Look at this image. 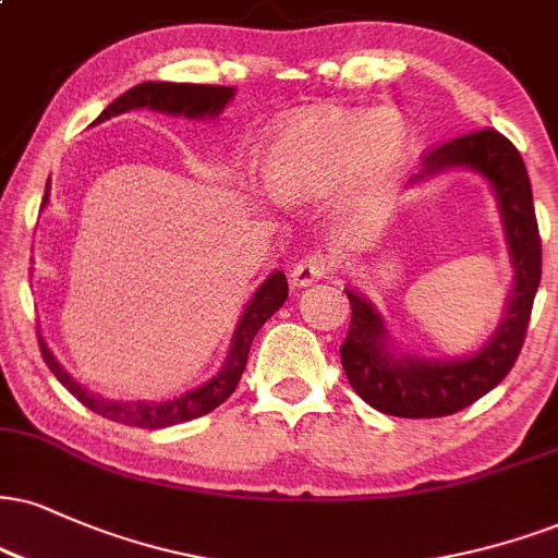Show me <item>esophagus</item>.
<instances>
[{"label": "esophagus", "mask_w": 558, "mask_h": 558, "mask_svg": "<svg viewBox=\"0 0 558 558\" xmlns=\"http://www.w3.org/2000/svg\"><path fill=\"white\" fill-rule=\"evenodd\" d=\"M335 270V259L330 257V254H308L306 259H301L293 265L291 270V283L296 288H306L312 283H317V280L327 278Z\"/></svg>", "instance_id": "1"}]
</instances>
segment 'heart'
I'll use <instances>...</instances> for the list:
<instances>
[{
	"label": "heart",
	"mask_w": 558,
	"mask_h": 558,
	"mask_svg": "<svg viewBox=\"0 0 558 558\" xmlns=\"http://www.w3.org/2000/svg\"><path fill=\"white\" fill-rule=\"evenodd\" d=\"M411 153L413 132L398 111L312 104L270 126L254 169L275 203H314L338 192L345 210L361 213L398 184Z\"/></svg>",
	"instance_id": "obj_1"
}]
</instances>
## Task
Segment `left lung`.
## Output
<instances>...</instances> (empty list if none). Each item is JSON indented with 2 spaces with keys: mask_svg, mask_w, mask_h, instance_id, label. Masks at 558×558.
Segmentation results:
<instances>
[{
  "mask_svg": "<svg viewBox=\"0 0 558 558\" xmlns=\"http://www.w3.org/2000/svg\"><path fill=\"white\" fill-rule=\"evenodd\" d=\"M468 169L492 186L499 207L501 231L514 280L507 296L505 317L478 351L454 359H426L400 351L392 343L387 322L364 293L348 288L351 327L340 345L345 377L379 413L398 418H439L452 415L499 385L512 372L525 343L533 299L541 286V236L535 223L533 190L527 169L517 147L492 126L462 134L434 147L424 158V169L411 184Z\"/></svg>",
  "mask_w": 558,
  "mask_h": 558,
  "instance_id": "left-lung-1",
  "label": "left lung"
}]
</instances>
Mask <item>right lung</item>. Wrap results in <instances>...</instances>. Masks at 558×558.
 I'll use <instances>...</instances> for the list:
<instances>
[{"label":"right lung","instance_id":"right-lung-1","mask_svg":"<svg viewBox=\"0 0 558 558\" xmlns=\"http://www.w3.org/2000/svg\"><path fill=\"white\" fill-rule=\"evenodd\" d=\"M236 96L233 87L226 85H192V83H160V80H150V83H140L130 87L124 96H119L113 104L104 109V113L96 119V124L106 122L111 117H122L126 111L137 109H150L169 113V117H184V119H215L218 113H223L226 104H231V98ZM51 194V181L46 184L44 203L41 207L49 205ZM288 299V280L280 270L270 272L265 278L254 296L246 304L244 314H241L236 330H233L231 348L220 366V372L203 381L199 387L186 389V392L177 395L171 400L160 402H147V400H111L104 395L90 392L80 385L77 379H72V374L59 364L57 355L51 353L49 343L44 340V335H38V345H41V355L46 366L51 368V374L62 381L64 389L70 395L83 402L85 408H90L93 413L104 415V418L117 421L124 426H140V428H166L184 424V421L199 418V415L215 411L220 402L231 398V392L236 389L241 374H244L246 359H250V348L254 335L259 332V327L283 306Z\"/></svg>","mask_w":558,"mask_h":558}]
</instances>
